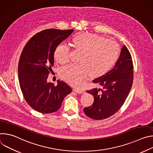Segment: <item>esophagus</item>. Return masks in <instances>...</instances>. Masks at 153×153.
<instances>
[{"label": "esophagus", "instance_id": "1", "mask_svg": "<svg viewBox=\"0 0 153 153\" xmlns=\"http://www.w3.org/2000/svg\"><path fill=\"white\" fill-rule=\"evenodd\" d=\"M73 91L77 93H79V94H83L84 93V91L82 90H80V89H78V88H74L73 90Z\"/></svg>", "mask_w": 153, "mask_h": 153}]
</instances>
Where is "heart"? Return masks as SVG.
<instances>
[{"mask_svg": "<svg viewBox=\"0 0 153 153\" xmlns=\"http://www.w3.org/2000/svg\"><path fill=\"white\" fill-rule=\"evenodd\" d=\"M74 47L82 51L78 64L70 63L60 70L62 79L71 85H80L90 74L100 76L110 69L120 54L119 45L92 33L80 34L73 39ZM70 48L64 43L57 45L54 51L55 60L59 63H66L69 59Z\"/></svg>", "mask_w": 153, "mask_h": 153, "instance_id": "obj_1", "label": "heart"}]
</instances>
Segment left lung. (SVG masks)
<instances>
[{"instance_id":"8db88e82","label":"left lung","mask_w":153,"mask_h":153,"mask_svg":"<svg viewBox=\"0 0 153 153\" xmlns=\"http://www.w3.org/2000/svg\"><path fill=\"white\" fill-rule=\"evenodd\" d=\"M133 80V65L131 54L124 45L114 68L93 82L101 88L86 92L94 96L91 106L83 109L85 114L95 120H102L115 114L124 103ZM101 91L100 92V91Z\"/></svg>"}]
</instances>
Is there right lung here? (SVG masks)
Instances as JSON below:
<instances>
[{
  "label": "right lung",
  "instance_id": "1",
  "mask_svg": "<svg viewBox=\"0 0 153 153\" xmlns=\"http://www.w3.org/2000/svg\"><path fill=\"white\" fill-rule=\"evenodd\" d=\"M74 30L48 29L33 36L22 52L18 73L19 85L28 104L34 110L51 113L60 108L64 97L72 89L67 83L57 80V85L47 81L52 73L54 51Z\"/></svg>",
  "mask_w": 153,
  "mask_h": 153
}]
</instances>
